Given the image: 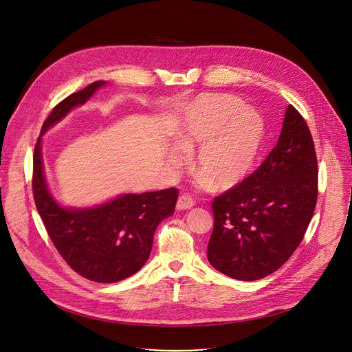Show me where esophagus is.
<instances>
[{
    "label": "esophagus",
    "mask_w": 352,
    "mask_h": 352,
    "mask_svg": "<svg viewBox=\"0 0 352 352\" xmlns=\"http://www.w3.org/2000/svg\"><path fill=\"white\" fill-rule=\"evenodd\" d=\"M193 206H195L193 199H192L190 196H187V195H182V196L179 197L177 203H176V208H177L179 211H182V210H188V208H192Z\"/></svg>",
    "instance_id": "34e87169"
}]
</instances>
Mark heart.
Returning <instances> with one entry per match:
<instances>
[{
    "label": "heart",
    "mask_w": 352,
    "mask_h": 352,
    "mask_svg": "<svg viewBox=\"0 0 352 352\" xmlns=\"http://www.w3.org/2000/svg\"><path fill=\"white\" fill-rule=\"evenodd\" d=\"M265 140V121L255 108L242 105L227 93L199 96L170 128L172 145L192 152L193 168L203 183L228 190L244 182L252 172ZM172 165H180L184 156L169 155Z\"/></svg>",
    "instance_id": "1"
}]
</instances>
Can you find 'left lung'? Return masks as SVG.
Returning a JSON list of instances; mask_svg holds the SVG:
<instances>
[{
	"label": "left lung",
	"instance_id": "1",
	"mask_svg": "<svg viewBox=\"0 0 352 352\" xmlns=\"http://www.w3.org/2000/svg\"><path fill=\"white\" fill-rule=\"evenodd\" d=\"M317 159L310 129L287 105L276 146L244 182L212 201L207 259L238 280H258L296 251L317 201Z\"/></svg>",
	"mask_w": 352,
	"mask_h": 352
}]
</instances>
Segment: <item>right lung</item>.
I'll use <instances>...</instances> for the list:
<instances>
[{
    "instance_id": "right-lung-1",
    "label": "right lung",
    "mask_w": 352,
    "mask_h": 352,
    "mask_svg": "<svg viewBox=\"0 0 352 352\" xmlns=\"http://www.w3.org/2000/svg\"><path fill=\"white\" fill-rule=\"evenodd\" d=\"M105 85L94 82L53 108L35 146L32 188L45 228L67 265L89 280L116 283L146 263L156 227L175 211L177 190L125 193L90 207H65L50 192L42 156L43 135Z\"/></svg>"
}]
</instances>
